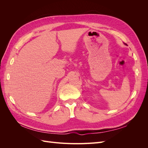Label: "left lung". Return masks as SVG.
I'll list each match as a JSON object with an SVG mask.
<instances>
[{"label": "left lung", "instance_id": "1", "mask_svg": "<svg viewBox=\"0 0 148 148\" xmlns=\"http://www.w3.org/2000/svg\"><path fill=\"white\" fill-rule=\"evenodd\" d=\"M124 44H125V45H127V44H125V43H124Z\"/></svg>", "mask_w": 148, "mask_h": 148}]
</instances>
